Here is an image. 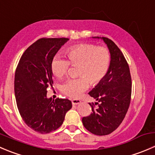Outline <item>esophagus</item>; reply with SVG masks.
<instances>
[{
	"instance_id": "esophagus-1",
	"label": "esophagus",
	"mask_w": 155,
	"mask_h": 155,
	"mask_svg": "<svg viewBox=\"0 0 155 155\" xmlns=\"http://www.w3.org/2000/svg\"><path fill=\"white\" fill-rule=\"evenodd\" d=\"M81 103V101L79 100V99H73L72 100V104L73 105H76V104H79Z\"/></svg>"
}]
</instances>
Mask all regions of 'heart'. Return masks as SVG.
<instances>
[{"label":"heart","mask_w":155,"mask_h":155,"mask_svg":"<svg viewBox=\"0 0 155 155\" xmlns=\"http://www.w3.org/2000/svg\"><path fill=\"white\" fill-rule=\"evenodd\" d=\"M68 61L59 56L53 58L51 70L57 78L64 77L70 70V64L79 66V78L71 79L64 82L61 90L64 94L76 98L87 89L89 82L97 85L107 76L110 65L111 56L106 47L94 44H79L68 48L66 51Z\"/></svg>","instance_id":"obj_1"}]
</instances>
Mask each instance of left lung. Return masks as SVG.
<instances>
[{
	"instance_id": "obj_1",
	"label": "left lung",
	"mask_w": 155,
	"mask_h": 155,
	"mask_svg": "<svg viewBox=\"0 0 155 155\" xmlns=\"http://www.w3.org/2000/svg\"><path fill=\"white\" fill-rule=\"evenodd\" d=\"M101 38L109 48L110 65L104 79L88 93L97 102L89 103L91 114L82 120L85 128L97 136L110 134L118 128L129 109L132 94L131 75L125 57L112 40Z\"/></svg>"
}]
</instances>
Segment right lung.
Returning a JSON list of instances; mask_svg holds the SVG:
<instances>
[{
    "mask_svg": "<svg viewBox=\"0 0 155 155\" xmlns=\"http://www.w3.org/2000/svg\"><path fill=\"white\" fill-rule=\"evenodd\" d=\"M67 38H41L30 45L19 61L14 79L18 110L25 124L41 134L58 130L66 113L72 108L67 98L54 101L47 97V88H53L51 63Z\"/></svg>",
    "mask_w": 155,
    "mask_h": 155,
    "instance_id": "1",
    "label": "right lung"
}]
</instances>
